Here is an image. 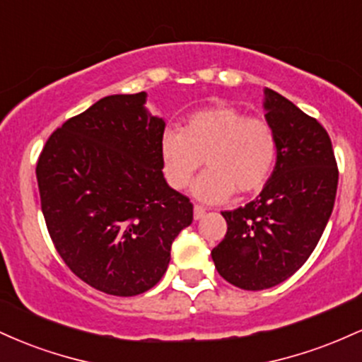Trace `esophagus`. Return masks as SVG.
Instances as JSON below:
<instances>
[{"instance_id": "esophagus-1", "label": "esophagus", "mask_w": 362, "mask_h": 362, "mask_svg": "<svg viewBox=\"0 0 362 362\" xmlns=\"http://www.w3.org/2000/svg\"><path fill=\"white\" fill-rule=\"evenodd\" d=\"M206 209L202 206H194V219H201L204 218Z\"/></svg>"}]
</instances>
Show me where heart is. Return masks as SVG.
<instances>
[{"label":"heart","instance_id":"obj_1","mask_svg":"<svg viewBox=\"0 0 362 362\" xmlns=\"http://www.w3.org/2000/svg\"><path fill=\"white\" fill-rule=\"evenodd\" d=\"M165 178L173 189H185L202 161L209 168L192 187L202 202H224L236 190L259 192L271 178L277 160V138L272 126L248 117L236 107L211 105L195 110L180 131L167 129L160 139Z\"/></svg>","mask_w":362,"mask_h":362}]
</instances>
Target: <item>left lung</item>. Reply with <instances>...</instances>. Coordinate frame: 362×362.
I'll return each mask as SVG.
<instances>
[{
	"mask_svg": "<svg viewBox=\"0 0 362 362\" xmlns=\"http://www.w3.org/2000/svg\"><path fill=\"white\" fill-rule=\"evenodd\" d=\"M265 120L277 138V160L259 197L224 211L228 231L213 248L219 276L247 291L274 288L308 260L337 194L332 141L317 119L264 88Z\"/></svg>",
	"mask_w": 362,
	"mask_h": 362,
	"instance_id": "1",
	"label": "left lung"
}]
</instances>
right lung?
Wrapping results in <instances>:
<instances>
[{"instance_id": "right-lung-1", "label": "right lung", "mask_w": 362, "mask_h": 362, "mask_svg": "<svg viewBox=\"0 0 362 362\" xmlns=\"http://www.w3.org/2000/svg\"><path fill=\"white\" fill-rule=\"evenodd\" d=\"M146 91L110 95L54 131L37 161L40 204L54 247L91 288L146 293L167 272L173 240L194 207L165 180V119Z\"/></svg>"}]
</instances>
